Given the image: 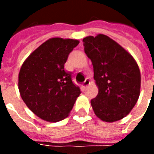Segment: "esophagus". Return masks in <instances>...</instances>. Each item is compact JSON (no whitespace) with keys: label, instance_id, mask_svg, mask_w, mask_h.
Masks as SVG:
<instances>
[{"label":"esophagus","instance_id":"34e87169","mask_svg":"<svg viewBox=\"0 0 154 154\" xmlns=\"http://www.w3.org/2000/svg\"><path fill=\"white\" fill-rule=\"evenodd\" d=\"M89 85H90V80L88 78H87L83 82V84H82V88L85 90V89H87V87H89Z\"/></svg>","mask_w":154,"mask_h":154}]
</instances>
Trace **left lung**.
Returning a JSON list of instances; mask_svg holds the SVG:
<instances>
[{
	"instance_id": "1",
	"label": "left lung",
	"mask_w": 154,
	"mask_h": 154,
	"mask_svg": "<svg viewBox=\"0 0 154 154\" xmlns=\"http://www.w3.org/2000/svg\"><path fill=\"white\" fill-rule=\"evenodd\" d=\"M83 45L98 87L97 97L91 100L94 112L106 122L123 119L140 94L141 75L135 59L117 42L101 34L84 38Z\"/></svg>"
}]
</instances>
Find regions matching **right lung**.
<instances>
[{"label":"right lung","mask_w":154,"mask_h":154,"mask_svg":"<svg viewBox=\"0 0 154 154\" xmlns=\"http://www.w3.org/2000/svg\"><path fill=\"white\" fill-rule=\"evenodd\" d=\"M79 41L52 38L29 54L22 64L18 87L33 113L48 122L67 118L81 91L64 70L67 57Z\"/></svg>","instance_id":"obj_1"}]
</instances>
